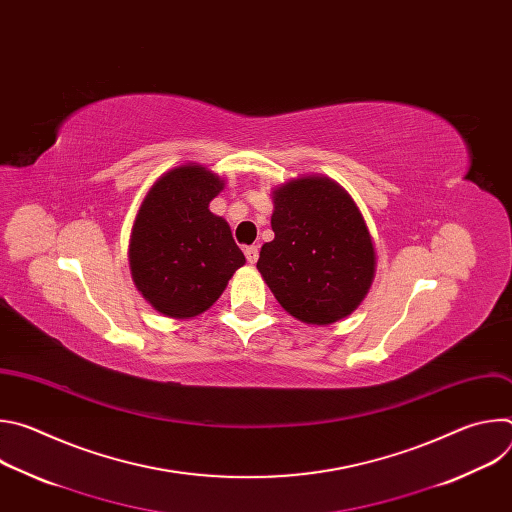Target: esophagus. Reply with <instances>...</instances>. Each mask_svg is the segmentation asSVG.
I'll return each mask as SVG.
<instances>
[{
  "label": "esophagus",
  "mask_w": 512,
  "mask_h": 512,
  "mask_svg": "<svg viewBox=\"0 0 512 512\" xmlns=\"http://www.w3.org/2000/svg\"><path fill=\"white\" fill-rule=\"evenodd\" d=\"M245 257H247V261H249L251 265H255L257 259H259V247H257V245L247 247V249H245Z\"/></svg>",
  "instance_id": "1"
}]
</instances>
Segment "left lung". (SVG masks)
<instances>
[{"label":"left lung","instance_id":"left-lung-1","mask_svg":"<svg viewBox=\"0 0 512 512\" xmlns=\"http://www.w3.org/2000/svg\"><path fill=\"white\" fill-rule=\"evenodd\" d=\"M275 239L257 269L281 308L312 326L350 316L367 298L377 253L352 196L326 176H298L271 190Z\"/></svg>","mask_w":512,"mask_h":512}]
</instances>
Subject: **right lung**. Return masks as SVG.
Here are the masks:
<instances>
[{"instance_id":"right-lung-1","label":"right lung","mask_w":512,"mask_h":512,"mask_svg":"<svg viewBox=\"0 0 512 512\" xmlns=\"http://www.w3.org/2000/svg\"><path fill=\"white\" fill-rule=\"evenodd\" d=\"M225 180L200 164L164 172L145 194L129 237V269L145 302L174 320L204 314L245 255L229 223L210 212Z\"/></svg>"}]
</instances>
